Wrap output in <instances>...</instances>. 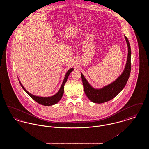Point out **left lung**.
Returning a JSON list of instances; mask_svg holds the SVG:
<instances>
[{"label":"left lung","mask_w":149,"mask_h":149,"mask_svg":"<svg viewBox=\"0 0 149 149\" xmlns=\"http://www.w3.org/2000/svg\"><path fill=\"white\" fill-rule=\"evenodd\" d=\"M125 37L127 44V60L123 72L120 75V76L117 78V79H116V80L103 88L95 89L88 83L84 75L81 73L85 94L89 99L91 100L92 102L102 103L113 99L124 88L127 82L131 69V50L127 38L125 36Z\"/></svg>","instance_id":"left-lung-1"}]
</instances>
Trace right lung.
<instances>
[{
  "instance_id": "add662e5",
  "label": "right lung",
  "mask_w": 149,
  "mask_h": 149,
  "mask_svg": "<svg viewBox=\"0 0 149 149\" xmlns=\"http://www.w3.org/2000/svg\"><path fill=\"white\" fill-rule=\"evenodd\" d=\"M72 70H73V69L71 68L68 71L65 76L63 83L61 85V86L59 91L55 95H54L52 97H37V96H35V95L31 94L27 91L26 90V89L23 86V85H22L20 81L19 80V81L20 84L21 85L22 88L24 89V91L27 93L32 99L35 100L36 102H37L38 103H39L40 104H42L43 106H52V105L56 104L62 98L63 95L64 94V85L67 81L68 76L69 75V74H70V72Z\"/></svg>"
}]
</instances>
